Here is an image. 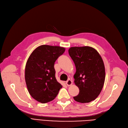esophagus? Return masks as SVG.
<instances>
[{
	"label": "esophagus",
	"mask_w": 128,
	"mask_h": 128,
	"mask_svg": "<svg viewBox=\"0 0 128 128\" xmlns=\"http://www.w3.org/2000/svg\"><path fill=\"white\" fill-rule=\"evenodd\" d=\"M66 84L68 86H70L71 85H72V81H71V80L69 79L68 80V81L66 82Z\"/></svg>",
	"instance_id": "34e87169"
}]
</instances>
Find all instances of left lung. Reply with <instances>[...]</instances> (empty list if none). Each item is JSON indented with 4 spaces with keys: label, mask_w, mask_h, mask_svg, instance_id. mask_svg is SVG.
Returning a JSON list of instances; mask_svg holds the SVG:
<instances>
[{
    "label": "left lung",
    "mask_w": 128,
    "mask_h": 128,
    "mask_svg": "<svg viewBox=\"0 0 128 128\" xmlns=\"http://www.w3.org/2000/svg\"><path fill=\"white\" fill-rule=\"evenodd\" d=\"M69 54L75 63V84L79 88L76 102H90L99 96L104 84L105 69L102 59L97 50L90 46L71 47Z\"/></svg>",
    "instance_id": "obj_1"
}]
</instances>
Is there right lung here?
Returning <instances> with one entry per match:
<instances>
[{"mask_svg":"<svg viewBox=\"0 0 128 128\" xmlns=\"http://www.w3.org/2000/svg\"><path fill=\"white\" fill-rule=\"evenodd\" d=\"M64 47L41 45L35 48L26 62L25 80L30 96L46 103L55 99L62 86L56 78L54 63L65 52Z\"/></svg>","mask_w":128,"mask_h":128,"instance_id":"1","label":"right lung"}]
</instances>
